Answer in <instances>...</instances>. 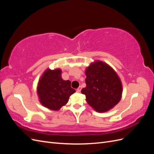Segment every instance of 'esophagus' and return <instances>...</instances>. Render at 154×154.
<instances>
[{
	"instance_id": "34e87169",
	"label": "esophagus",
	"mask_w": 154,
	"mask_h": 154,
	"mask_svg": "<svg viewBox=\"0 0 154 154\" xmlns=\"http://www.w3.org/2000/svg\"><path fill=\"white\" fill-rule=\"evenodd\" d=\"M81 90H82V87H81V86L77 88V89H76V91H77L78 92H81Z\"/></svg>"
}]
</instances>
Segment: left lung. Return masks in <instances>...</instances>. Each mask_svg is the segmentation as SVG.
Segmentation results:
<instances>
[{
  "label": "left lung",
  "mask_w": 154,
  "mask_h": 154,
  "mask_svg": "<svg viewBox=\"0 0 154 154\" xmlns=\"http://www.w3.org/2000/svg\"><path fill=\"white\" fill-rule=\"evenodd\" d=\"M86 87L82 93L98 112L108 111L121 100L122 85L117 74L106 63L96 61L86 69Z\"/></svg>",
  "instance_id": "left-lung-1"
}]
</instances>
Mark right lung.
Segmentation results:
<instances>
[{
    "label": "right lung",
    "instance_id": "add662e5",
    "mask_svg": "<svg viewBox=\"0 0 154 154\" xmlns=\"http://www.w3.org/2000/svg\"><path fill=\"white\" fill-rule=\"evenodd\" d=\"M60 69L46 70L40 78L38 85V94L41 103L47 108L58 110L66 105L69 97L75 90L69 80L62 78Z\"/></svg>",
    "mask_w": 154,
    "mask_h": 154
}]
</instances>
